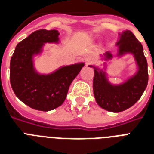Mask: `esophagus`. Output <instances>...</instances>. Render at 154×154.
I'll list each match as a JSON object with an SVG mask.
<instances>
[{
  "instance_id": "34e87169",
  "label": "esophagus",
  "mask_w": 154,
  "mask_h": 154,
  "mask_svg": "<svg viewBox=\"0 0 154 154\" xmlns=\"http://www.w3.org/2000/svg\"><path fill=\"white\" fill-rule=\"evenodd\" d=\"M94 62V57H88L85 58V65H91V64H93Z\"/></svg>"
}]
</instances>
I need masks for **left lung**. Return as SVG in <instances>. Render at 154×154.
I'll use <instances>...</instances> for the list:
<instances>
[{"mask_svg": "<svg viewBox=\"0 0 154 154\" xmlns=\"http://www.w3.org/2000/svg\"><path fill=\"white\" fill-rule=\"evenodd\" d=\"M120 34L118 57L131 53L136 60L138 70L136 74L120 85H112L106 77V72L94 68L93 86L97 103L102 109L110 112H119L129 109L141 98L148 84V65L144 55L143 46L134 33L129 30ZM112 55L109 52L105 53V60H110Z\"/></svg>", "mask_w": 154, "mask_h": 154, "instance_id": "8db88e82", "label": "left lung"}]
</instances>
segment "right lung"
<instances>
[{
    "label": "right lung",
    "mask_w": 154,
    "mask_h": 154,
    "mask_svg": "<svg viewBox=\"0 0 154 154\" xmlns=\"http://www.w3.org/2000/svg\"><path fill=\"white\" fill-rule=\"evenodd\" d=\"M57 30L40 29L16 46L10 60V83L14 94L25 105L40 111H50L62 105L70 84L84 63L64 66L50 74H39L33 56L42 53L45 43H58Z\"/></svg>",
    "instance_id": "obj_1"
}]
</instances>
